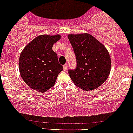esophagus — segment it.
I'll list each match as a JSON object with an SVG mask.
<instances>
[{"label":"esophagus","instance_id":"esophagus-1","mask_svg":"<svg viewBox=\"0 0 133 133\" xmlns=\"http://www.w3.org/2000/svg\"><path fill=\"white\" fill-rule=\"evenodd\" d=\"M67 64H64V66H63V69H64V71H66V70H67Z\"/></svg>","mask_w":133,"mask_h":133}]
</instances>
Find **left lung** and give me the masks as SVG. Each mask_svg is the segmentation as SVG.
<instances>
[{"label":"left lung","mask_w":133,"mask_h":133,"mask_svg":"<svg viewBox=\"0 0 133 133\" xmlns=\"http://www.w3.org/2000/svg\"><path fill=\"white\" fill-rule=\"evenodd\" d=\"M68 38L77 59V67L69 70V76L80 89H96L110 74L111 61L107 49L90 34H70Z\"/></svg>","instance_id":"obj_1"}]
</instances>
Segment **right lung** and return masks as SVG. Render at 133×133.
Segmentation results:
<instances>
[{"label": "right lung", "instance_id": "1", "mask_svg": "<svg viewBox=\"0 0 133 133\" xmlns=\"http://www.w3.org/2000/svg\"><path fill=\"white\" fill-rule=\"evenodd\" d=\"M59 35H43L30 41L19 57V71L24 83L36 91L45 92L53 87L63 70L52 46L61 39Z\"/></svg>", "mask_w": 133, "mask_h": 133}]
</instances>
